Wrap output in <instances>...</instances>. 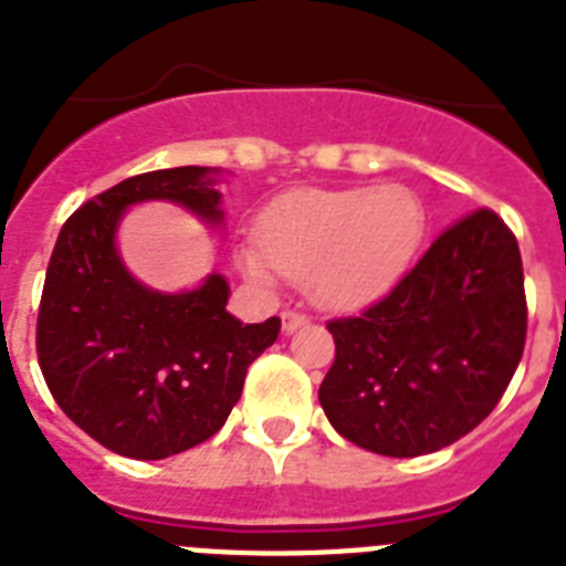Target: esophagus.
I'll use <instances>...</instances> for the list:
<instances>
[{"mask_svg":"<svg viewBox=\"0 0 566 566\" xmlns=\"http://www.w3.org/2000/svg\"><path fill=\"white\" fill-rule=\"evenodd\" d=\"M307 316L305 313H298V311H284L282 313V331L284 334H293V331H298V327H305L307 325Z\"/></svg>","mask_w":566,"mask_h":566,"instance_id":"obj_1","label":"esophagus"}]
</instances>
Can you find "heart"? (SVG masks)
<instances>
[{"label": "heart", "mask_w": 566, "mask_h": 566, "mask_svg": "<svg viewBox=\"0 0 566 566\" xmlns=\"http://www.w3.org/2000/svg\"><path fill=\"white\" fill-rule=\"evenodd\" d=\"M420 239V201L406 187L311 189L275 203L261 244H241L235 261L261 287L287 275L327 311H359L391 293Z\"/></svg>", "instance_id": "obj_1"}]
</instances>
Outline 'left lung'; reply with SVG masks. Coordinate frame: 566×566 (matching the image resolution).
Wrapping results in <instances>:
<instances>
[{"mask_svg":"<svg viewBox=\"0 0 566 566\" xmlns=\"http://www.w3.org/2000/svg\"><path fill=\"white\" fill-rule=\"evenodd\" d=\"M327 331L336 359L319 402L345 440L386 458L452 446L486 420L524 354L515 235L492 210L460 218L386 298Z\"/></svg>","mask_w":566,"mask_h":566,"instance_id":"1","label":"left lung"}]
</instances>
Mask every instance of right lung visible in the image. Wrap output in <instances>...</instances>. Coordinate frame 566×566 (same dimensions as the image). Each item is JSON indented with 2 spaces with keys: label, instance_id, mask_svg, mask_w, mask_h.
I'll use <instances>...</instances> for the list:
<instances>
[{
  "label": "right lung",
  "instance_id": "obj_1",
  "mask_svg": "<svg viewBox=\"0 0 566 566\" xmlns=\"http://www.w3.org/2000/svg\"><path fill=\"white\" fill-rule=\"evenodd\" d=\"M218 175L178 166L120 180L65 221L51 253L36 319L42 377L56 406L123 458L164 460L210 440L282 327L279 316L241 325L221 273L164 293L123 264L117 227L135 203L169 201L224 224Z\"/></svg>",
  "mask_w": 566,
  "mask_h": 566
}]
</instances>
